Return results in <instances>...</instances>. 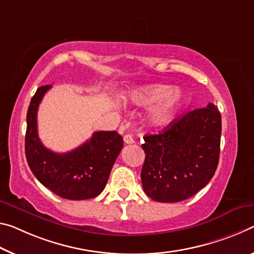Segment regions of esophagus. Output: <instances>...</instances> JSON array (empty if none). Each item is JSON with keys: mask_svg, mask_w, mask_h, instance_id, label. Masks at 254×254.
Instances as JSON below:
<instances>
[{"mask_svg": "<svg viewBox=\"0 0 254 254\" xmlns=\"http://www.w3.org/2000/svg\"><path fill=\"white\" fill-rule=\"evenodd\" d=\"M124 139V142H126L127 144H131V143H134V139L133 136H132L131 134H126L123 136Z\"/></svg>", "mask_w": 254, "mask_h": 254, "instance_id": "34e87169", "label": "esophagus"}]
</instances>
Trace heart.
<instances>
[{
  "mask_svg": "<svg viewBox=\"0 0 254 254\" xmlns=\"http://www.w3.org/2000/svg\"><path fill=\"white\" fill-rule=\"evenodd\" d=\"M185 96L182 90L168 84H146L127 92V100L135 106L152 105L148 120L152 126L160 127L170 122L182 107Z\"/></svg>",
  "mask_w": 254,
  "mask_h": 254,
  "instance_id": "obj_1",
  "label": "heart"
}]
</instances>
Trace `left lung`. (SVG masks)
<instances>
[{"label": "left lung", "mask_w": 254, "mask_h": 254, "mask_svg": "<svg viewBox=\"0 0 254 254\" xmlns=\"http://www.w3.org/2000/svg\"><path fill=\"white\" fill-rule=\"evenodd\" d=\"M220 134V113L208 104L175 119L160 133L144 135V193L158 202H179L194 195L217 170Z\"/></svg>", "instance_id": "left-lung-1"}]
</instances>
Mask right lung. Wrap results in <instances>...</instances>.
<instances>
[{"label":"right lung","instance_id":"obj_1","mask_svg":"<svg viewBox=\"0 0 254 254\" xmlns=\"http://www.w3.org/2000/svg\"><path fill=\"white\" fill-rule=\"evenodd\" d=\"M51 87L38 88L28 107L25 142L28 165L36 179L61 198H95L105 189L123 147V138L116 131H97L81 146L64 154L47 149L38 136L37 111Z\"/></svg>","mask_w":254,"mask_h":254}]
</instances>
